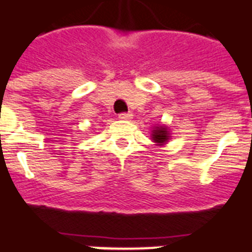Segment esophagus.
I'll return each mask as SVG.
<instances>
[{"mask_svg":"<svg viewBox=\"0 0 252 252\" xmlns=\"http://www.w3.org/2000/svg\"><path fill=\"white\" fill-rule=\"evenodd\" d=\"M132 116H133V115L129 114V112H124V114L119 115V119H120V120H123V122H128V120H130V119H132Z\"/></svg>","mask_w":252,"mask_h":252,"instance_id":"1","label":"esophagus"}]
</instances>
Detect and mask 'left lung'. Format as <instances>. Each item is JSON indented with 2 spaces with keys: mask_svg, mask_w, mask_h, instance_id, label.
<instances>
[{
  "mask_svg": "<svg viewBox=\"0 0 252 252\" xmlns=\"http://www.w3.org/2000/svg\"><path fill=\"white\" fill-rule=\"evenodd\" d=\"M150 137H152V141H153L156 145L163 146L170 141V138H171V132H170L168 126H166L165 124H157V126H153L152 133H150Z\"/></svg>",
  "mask_w": 252,
  "mask_h": 252,
  "instance_id": "1",
  "label": "left lung"
}]
</instances>
